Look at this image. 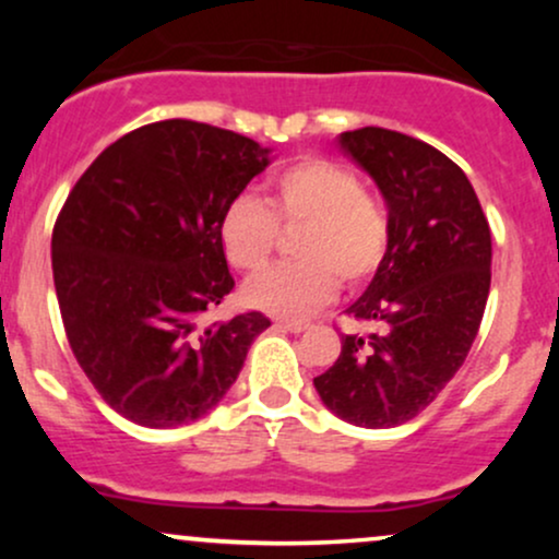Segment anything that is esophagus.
I'll list each match as a JSON object with an SVG mask.
<instances>
[{
  "mask_svg": "<svg viewBox=\"0 0 559 559\" xmlns=\"http://www.w3.org/2000/svg\"><path fill=\"white\" fill-rule=\"evenodd\" d=\"M275 329L301 333V331H307V323H299V320H275Z\"/></svg>",
  "mask_w": 559,
  "mask_h": 559,
  "instance_id": "34e87169",
  "label": "esophagus"
}]
</instances>
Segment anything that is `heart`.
Returning <instances> with one entry per match:
<instances>
[{
    "label": "heart",
    "instance_id": "heart-1",
    "mask_svg": "<svg viewBox=\"0 0 559 559\" xmlns=\"http://www.w3.org/2000/svg\"><path fill=\"white\" fill-rule=\"evenodd\" d=\"M267 211L258 197L241 194L221 221L223 252L236 271L258 273L278 243V226L299 228L294 254L247 281L243 301L278 318H305L336 292V278L357 286L381 265L389 243L383 210L362 191L357 173L333 159H301L267 183Z\"/></svg>",
    "mask_w": 559,
    "mask_h": 559
}]
</instances>
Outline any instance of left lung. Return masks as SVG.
<instances>
[{
	"instance_id": "8db88e82",
	"label": "left lung",
	"mask_w": 559,
	"mask_h": 559,
	"mask_svg": "<svg viewBox=\"0 0 559 559\" xmlns=\"http://www.w3.org/2000/svg\"><path fill=\"white\" fill-rule=\"evenodd\" d=\"M338 146L386 199L389 243L346 310L378 331L344 333L316 389L342 420L394 428L463 368L489 299L491 230L465 173L426 141L368 126L342 133Z\"/></svg>"
}]
</instances>
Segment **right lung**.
I'll list each match as a JSON object with an SVG mask.
<instances>
[{
    "label": "right lung",
    "instance_id": "obj_1",
    "mask_svg": "<svg viewBox=\"0 0 559 559\" xmlns=\"http://www.w3.org/2000/svg\"><path fill=\"white\" fill-rule=\"evenodd\" d=\"M271 165L258 141L194 120L141 126L73 186L52 230L70 349L115 413L146 428L202 418L234 386L262 312L204 323L234 288L223 213Z\"/></svg>",
    "mask_w": 559,
    "mask_h": 559
}]
</instances>
